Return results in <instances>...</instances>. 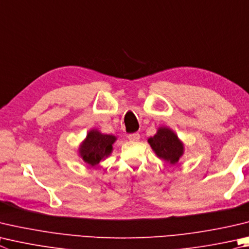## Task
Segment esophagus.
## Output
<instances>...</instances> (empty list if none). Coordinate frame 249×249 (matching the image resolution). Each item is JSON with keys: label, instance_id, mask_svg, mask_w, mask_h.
Wrapping results in <instances>:
<instances>
[{"label": "esophagus", "instance_id": "esophagus-1", "mask_svg": "<svg viewBox=\"0 0 249 249\" xmlns=\"http://www.w3.org/2000/svg\"><path fill=\"white\" fill-rule=\"evenodd\" d=\"M127 138L130 140V142H138L140 139V135L138 133H134V134L128 135Z\"/></svg>", "mask_w": 249, "mask_h": 249}]
</instances>
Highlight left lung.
<instances>
[{
	"label": "left lung",
	"mask_w": 249,
	"mask_h": 249,
	"mask_svg": "<svg viewBox=\"0 0 249 249\" xmlns=\"http://www.w3.org/2000/svg\"><path fill=\"white\" fill-rule=\"evenodd\" d=\"M148 142L159 159L170 164H176L184 153V144L173 130L160 127L153 137L148 138Z\"/></svg>",
	"instance_id": "left-lung-1"
}]
</instances>
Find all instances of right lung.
Instances as JSON below:
<instances>
[{
    "instance_id": "1",
    "label": "right lung",
    "mask_w": 249,
    "mask_h": 249,
    "mask_svg": "<svg viewBox=\"0 0 249 249\" xmlns=\"http://www.w3.org/2000/svg\"><path fill=\"white\" fill-rule=\"evenodd\" d=\"M116 137L91 129L79 146V156L86 163L94 166L111 155Z\"/></svg>"
}]
</instances>
